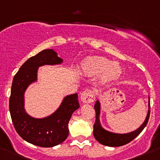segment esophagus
<instances>
[{
	"instance_id": "1",
	"label": "esophagus",
	"mask_w": 160,
	"mask_h": 160,
	"mask_svg": "<svg viewBox=\"0 0 160 160\" xmlns=\"http://www.w3.org/2000/svg\"><path fill=\"white\" fill-rule=\"evenodd\" d=\"M81 100L83 103L86 104H90L95 100V93L93 91L90 89H86L83 91L82 93L81 94Z\"/></svg>"
}]
</instances>
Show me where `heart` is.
<instances>
[{
	"instance_id": "heart-1",
	"label": "heart",
	"mask_w": 160,
	"mask_h": 160,
	"mask_svg": "<svg viewBox=\"0 0 160 160\" xmlns=\"http://www.w3.org/2000/svg\"><path fill=\"white\" fill-rule=\"evenodd\" d=\"M81 70L87 75L100 74L98 82L107 84L117 80L122 74V67L103 56H90L81 63Z\"/></svg>"
}]
</instances>
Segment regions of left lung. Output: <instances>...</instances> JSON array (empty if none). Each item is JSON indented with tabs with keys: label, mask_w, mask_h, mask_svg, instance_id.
Returning <instances> with one entry per match:
<instances>
[{
	"label": "left lung",
	"mask_w": 160,
	"mask_h": 160,
	"mask_svg": "<svg viewBox=\"0 0 160 160\" xmlns=\"http://www.w3.org/2000/svg\"><path fill=\"white\" fill-rule=\"evenodd\" d=\"M94 108L96 111V122L93 126V136L95 139L103 145L109 146V147H119V146L128 144L129 142L133 141L141 133V131L146 127L150 115V98L148 97V110L147 115H146L144 122L141 124L139 128L135 130L134 131L127 133H113V132L107 130L102 127L100 120V102L99 99L97 100L95 104H94Z\"/></svg>",
	"instance_id": "obj_1"
}]
</instances>
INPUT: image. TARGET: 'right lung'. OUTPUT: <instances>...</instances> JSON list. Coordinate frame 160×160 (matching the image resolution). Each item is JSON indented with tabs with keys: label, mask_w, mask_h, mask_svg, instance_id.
<instances>
[{
	"label": "right lung",
	"mask_w": 160,
	"mask_h": 160,
	"mask_svg": "<svg viewBox=\"0 0 160 160\" xmlns=\"http://www.w3.org/2000/svg\"><path fill=\"white\" fill-rule=\"evenodd\" d=\"M63 61L53 49L42 50L29 58L13 78L9 111L14 127L22 139L39 147H54L63 142L69 134L68 122L71 115L80 107L78 93H74L63 97L58 108L44 118H34L26 112V90L38 82V68L60 65Z\"/></svg>",
	"instance_id": "right-lung-1"
}]
</instances>
